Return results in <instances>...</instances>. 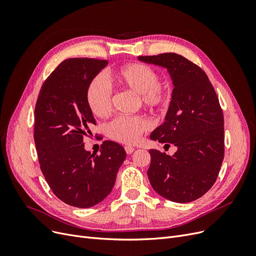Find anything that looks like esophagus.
<instances>
[{"instance_id":"obj_1","label":"esophagus","mask_w":256,"mask_h":256,"mask_svg":"<svg viewBox=\"0 0 256 256\" xmlns=\"http://www.w3.org/2000/svg\"><path fill=\"white\" fill-rule=\"evenodd\" d=\"M125 150H126V152L128 154H132L134 152V147H132V146H125Z\"/></svg>"}]
</instances>
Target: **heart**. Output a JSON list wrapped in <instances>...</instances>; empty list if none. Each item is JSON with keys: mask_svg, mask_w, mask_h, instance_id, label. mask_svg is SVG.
I'll return each instance as SVG.
<instances>
[{"mask_svg": "<svg viewBox=\"0 0 256 256\" xmlns=\"http://www.w3.org/2000/svg\"><path fill=\"white\" fill-rule=\"evenodd\" d=\"M112 76L122 88L138 94L141 104L152 111L164 110L171 102V86L159 82V74L150 65H122L115 69ZM85 100L90 112L97 118H106L112 110V92L102 76H96L90 82ZM148 129V120L141 115L118 116L106 124V134L113 141L131 144Z\"/></svg>", "mask_w": 256, "mask_h": 256, "instance_id": "heart-1", "label": "heart"}]
</instances>
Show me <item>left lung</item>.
Instances as JSON below:
<instances>
[{
	"label": "left lung",
	"mask_w": 256,
	"mask_h": 256,
	"mask_svg": "<svg viewBox=\"0 0 256 256\" xmlns=\"http://www.w3.org/2000/svg\"><path fill=\"white\" fill-rule=\"evenodd\" d=\"M166 67L174 88L166 120L150 138L177 152L150 150L147 176L154 190L176 203H189L210 189L224 158L223 112L212 84L200 66L176 53L138 56Z\"/></svg>",
	"instance_id": "1"
}]
</instances>
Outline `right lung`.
<instances>
[{"mask_svg":"<svg viewBox=\"0 0 256 256\" xmlns=\"http://www.w3.org/2000/svg\"><path fill=\"white\" fill-rule=\"evenodd\" d=\"M108 60H65L44 82L35 106L34 141L42 172L64 203L88 208L110 194L126 158L118 143L104 141L99 154L84 150L83 138L96 125L85 100L90 82Z\"/></svg>","mask_w":256,"mask_h":256,"instance_id":"add662e5","label":"right lung"}]
</instances>
